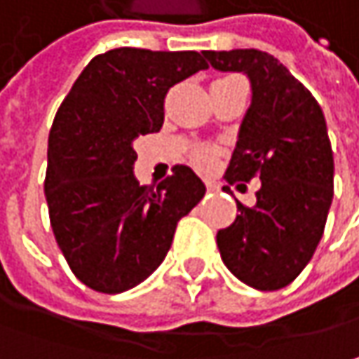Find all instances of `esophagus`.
I'll return each instance as SVG.
<instances>
[{"label":"esophagus","mask_w":359,"mask_h":359,"mask_svg":"<svg viewBox=\"0 0 359 359\" xmlns=\"http://www.w3.org/2000/svg\"><path fill=\"white\" fill-rule=\"evenodd\" d=\"M205 184H207V191H217V184L213 180H207Z\"/></svg>","instance_id":"34e87169"}]
</instances>
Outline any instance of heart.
Segmentation results:
<instances>
[{"instance_id": "1", "label": "heart", "mask_w": 359, "mask_h": 359, "mask_svg": "<svg viewBox=\"0 0 359 359\" xmlns=\"http://www.w3.org/2000/svg\"><path fill=\"white\" fill-rule=\"evenodd\" d=\"M193 160H195V164L201 166V168H207V166H211L213 164V152L211 150H207V148H201L197 150L195 154H193Z\"/></svg>"}]
</instances>
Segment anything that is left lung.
<instances>
[{"mask_svg": "<svg viewBox=\"0 0 359 359\" xmlns=\"http://www.w3.org/2000/svg\"><path fill=\"white\" fill-rule=\"evenodd\" d=\"M203 54L217 71L250 76L252 105L225 179L233 184L260 177L262 182L256 205L236 201L240 215L217 231L222 260L252 288H285L311 262L333 201L325 116L311 91L272 54L256 48Z\"/></svg>", "mask_w": 359, "mask_h": 359, "instance_id": "1", "label": "left lung"}]
</instances>
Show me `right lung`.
<instances>
[{"label": "right lung", "instance_id": "add662e5", "mask_svg": "<svg viewBox=\"0 0 359 359\" xmlns=\"http://www.w3.org/2000/svg\"><path fill=\"white\" fill-rule=\"evenodd\" d=\"M207 67L195 50L114 48L83 69L54 116L44 179L50 225L74 276L97 292L144 283L205 195L184 164L158 187H142L134 140L158 132L168 89Z\"/></svg>", "mask_w": 359, "mask_h": 359}]
</instances>
